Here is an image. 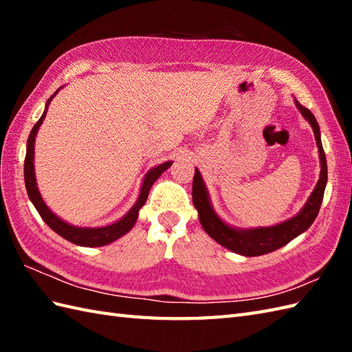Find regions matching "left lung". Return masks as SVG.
<instances>
[{
    "label": "left lung",
    "instance_id": "obj_1",
    "mask_svg": "<svg viewBox=\"0 0 352 352\" xmlns=\"http://www.w3.org/2000/svg\"><path fill=\"white\" fill-rule=\"evenodd\" d=\"M296 107L300 109L301 115L310 122L313 133H315L319 159H320V177L316 184L315 190L311 192L307 203L302 207V210L289 221H284L278 226L274 227H258L251 230H239L227 226L226 222L218 218V214L213 212L210 206V199H208V193L206 189V184L201 178L199 170L195 169V177H193L192 184V199L193 206L198 210L199 222L206 233L214 239L219 245L226 246L227 250L233 251L236 254L246 257H256L263 256V254L272 252L275 250L281 248V246L287 245L290 241H294L296 236H300L307 230L313 221L316 219L319 213L320 204L324 199V190L327 184V159L322 148V142H320V130L316 118L313 116L309 109L301 106L300 102L295 100Z\"/></svg>",
    "mask_w": 352,
    "mask_h": 352
}]
</instances>
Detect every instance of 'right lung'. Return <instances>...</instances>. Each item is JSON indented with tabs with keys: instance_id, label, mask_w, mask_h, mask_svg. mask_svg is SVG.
I'll return each mask as SVG.
<instances>
[{
	"instance_id": "add662e5",
	"label": "right lung",
	"mask_w": 352,
	"mask_h": 352,
	"mask_svg": "<svg viewBox=\"0 0 352 352\" xmlns=\"http://www.w3.org/2000/svg\"><path fill=\"white\" fill-rule=\"evenodd\" d=\"M57 92H58V89L54 92V95ZM52 96L47 101V107H48L50 101L52 100ZM47 110L48 109H45L43 115L41 116L39 121L34 124L32 131H30L28 140H27V154H25V162H24V180H25V189H27L30 201H32L33 206L36 207V210L39 212L41 218L45 221V223H47L51 230H54L58 236L66 239V241H69V242L80 245V246H89V248H94V246H104V245L115 242L116 239L124 236L125 233H129L134 223H136L140 207L146 203L149 189H151V186L154 184L157 178L162 175V172H164L170 166L172 162L162 163L157 168L148 172V174L145 175L144 183H142L140 195L136 201V204L130 208V212L126 213L124 218L116 221L115 223H111V226L98 227V228H85V227L69 226V223H66L60 218H57V216L50 210L47 204L43 203L39 189H37V186H36L34 162H33L34 160V140H36L37 130H39V126L42 125L45 116H47Z\"/></svg>"
}]
</instances>
